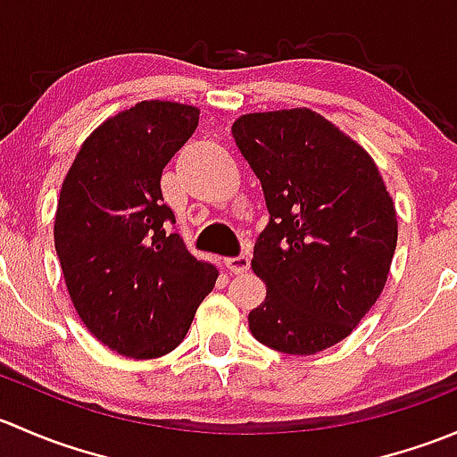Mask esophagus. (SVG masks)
Listing matches in <instances>:
<instances>
[{
    "mask_svg": "<svg viewBox=\"0 0 457 457\" xmlns=\"http://www.w3.org/2000/svg\"><path fill=\"white\" fill-rule=\"evenodd\" d=\"M225 265H228V270H232L234 274H243V271L250 270V256L247 254H238V256H232L225 261Z\"/></svg>",
    "mask_w": 457,
    "mask_h": 457,
    "instance_id": "1",
    "label": "esophagus"
}]
</instances>
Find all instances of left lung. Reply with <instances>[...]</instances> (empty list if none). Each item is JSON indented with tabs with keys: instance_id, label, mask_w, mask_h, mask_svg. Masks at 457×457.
Wrapping results in <instances>:
<instances>
[{
	"instance_id": "1",
	"label": "left lung",
	"mask_w": 457,
	"mask_h": 457,
	"mask_svg": "<svg viewBox=\"0 0 457 457\" xmlns=\"http://www.w3.org/2000/svg\"><path fill=\"white\" fill-rule=\"evenodd\" d=\"M232 135L270 212L252 258L267 296L250 331L312 356L347 338L380 296L398 241L394 201L371 156L312 110L243 114Z\"/></svg>"
}]
</instances>
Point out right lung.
Listing matches in <instances>:
<instances>
[{
    "label": "right lung",
    "instance_id": "1",
    "mask_svg": "<svg viewBox=\"0 0 457 457\" xmlns=\"http://www.w3.org/2000/svg\"><path fill=\"white\" fill-rule=\"evenodd\" d=\"M199 126V108L141 101L101 123L72 161L54 216L68 294L96 340L128 358L172 352L216 283L163 203L161 174Z\"/></svg>",
    "mask_w": 457,
    "mask_h": 457
}]
</instances>
